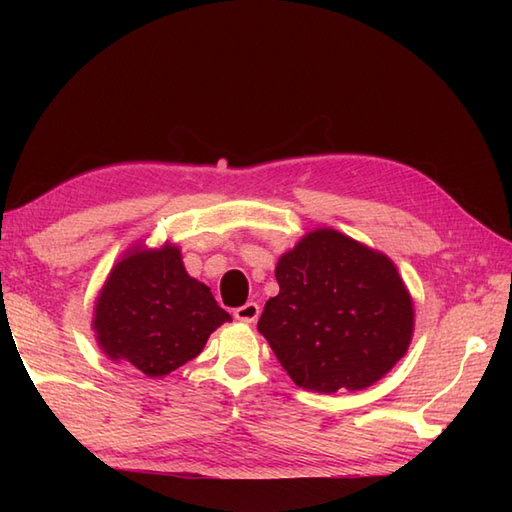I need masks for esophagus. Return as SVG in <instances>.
I'll use <instances>...</instances> for the list:
<instances>
[{
    "label": "esophagus",
    "mask_w": 512,
    "mask_h": 512,
    "mask_svg": "<svg viewBox=\"0 0 512 512\" xmlns=\"http://www.w3.org/2000/svg\"><path fill=\"white\" fill-rule=\"evenodd\" d=\"M233 317L242 323H255L259 317V303H255V301L244 303V306L233 310Z\"/></svg>",
    "instance_id": "34e87169"
}]
</instances>
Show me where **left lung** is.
<instances>
[{"label":"left lung","instance_id":"obj_1","mask_svg":"<svg viewBox=\"0 0 512 512\" xmlns=\"http://www.w3.org/2000/svg\"><path fill=\"white\" fill-rule=\"evenodd\" d=\"M257 330L295 385L365 389L405 356L411 297L385 255L321 228L281 255Z\"/></svg>","mask_w":512,"mask_h":512}]
</instances>
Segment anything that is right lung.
Returning a JSON list of instances; mask_svg holds the SVG:
<instances>
[{"label": "right lung", "mask_w": 512, "mask_h": 512, "mask_svg": "<svg viewBox=\"0 0 512 512\" xmlns=\"http://www.w3.org/2000/svg\"><path fill=\"white\" fill-rule=\"evenodd\" d=\"M231 321L211 288L187 275L180 250H134L118 262L96 301L94 330L112 361L156 378L202 352L215 328Z\"/></svg>", "instance_id": "1"}]
</instances>
